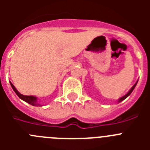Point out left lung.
Returning a JSON list of instances; mask_svg holds the SVG:
<instances>
[{
  "mask_svg": "<svg viewBox=\"0 0 150 150\" xmlns=\"http://www.w3.org/2000/svg\"><path fill=\"white\" fill-rule=\"evenodd\" d=\"M137 82H138V80H137V81L136 82V83H135V84L132 87V88H131V89H130L129 91H128V93L126 94V95H125L124 96H122V98H120L119 99V100H118V102H119V103H120V102H121V101H122L123 100H125V99L126 98H128V97L129 96V95H131V94H132V91H133V90L134 89L135 86H136V85H137Z\"/></svg>",
  "mask_w": 150,
  "mask_h": 150,
  "instance_id": "1",
  "label": "left lung"
}]
</instances>
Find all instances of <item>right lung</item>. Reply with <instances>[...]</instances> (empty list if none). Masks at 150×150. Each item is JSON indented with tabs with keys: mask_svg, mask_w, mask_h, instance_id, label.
<instances>
[{
	"mask_svg": "<svg viewBox=\"0 0 150 150\" xmlns=\"http://www.w3.org/2000/svg\"><path fill=\"white\" fill-rule=\"evenodd\" d=\"M10 86H11V87L13 88V91H15V93L17 95H18V97L20 99H22V100H23L24 101L27 102V103H28L29 104H30V105L32 106H41L40 104H39L38 102V98L36 96H32V95H22L21 93H19L18 91V90L16 88V87L14 86L13 85V83H11V82H10Z\"/></svg>",
	"mask_w": 150,
	"mask_h": 150,
	"instance_id": "1",
	"label": "right lung"
}]
</instances>
